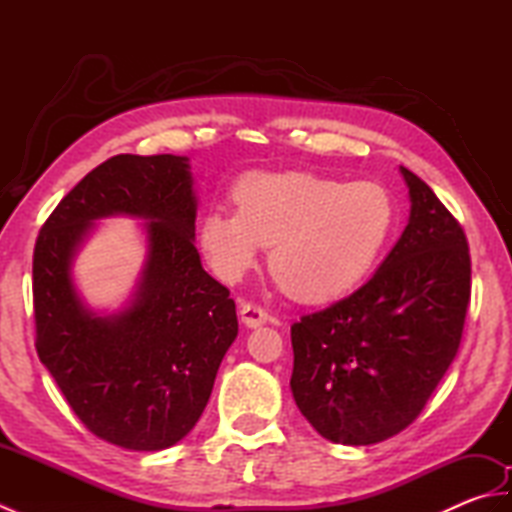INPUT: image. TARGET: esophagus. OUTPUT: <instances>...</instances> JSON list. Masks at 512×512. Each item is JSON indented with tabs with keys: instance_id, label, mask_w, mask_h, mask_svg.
<instances>
[{
	"instance_id": "esophagus-1",
	"label": "esophagus",
	"mask_w": 512,
	"mask_h": 512,
	"mask_svg": "<svg viewBox=\"0 0 512 512\" xmlns=\"http://www.w3.org/2000/svg\"><path fill=\"white\" fill-rule=\"evenodd\" d=\"M239 317H242V323L250 330L259 328V325H264L268 321V314L259 306H253V303H242V308H239Z\"/></svg>"
}]
</instances>
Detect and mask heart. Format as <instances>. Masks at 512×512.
I'll return each mask as SVG.
<instances>
[{
    "mask_svg": "<svg viewBox=\"0 0 512 512\" xmlns=\"http://www.w3.org/2000/svg\"><path fill=\"white\" fill-rule=\"evenodd\" d=\"M237 211L200 222V248L215 275L242 279L270 247L279 286L303 303L350 295L383 262L398 228L391 193L310 171L253 173L235 189Z\"/></svg>",
    "mask_w": 512,
    "mask_h": 512,
    "instance_id": "heart-1",
    "label": "heart"
}]
</instances>
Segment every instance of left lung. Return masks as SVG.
<instances>
[{
	"instance_id": "left-lung-1",
	"label": "left lung",
	"mask_w": 512,
	"mask_h": 512,
	"mask_svg": "<svg viewBox=\"0 0 512 512\" xmlns=\"http://www.w3.org/2000/svg\"><path fill=\"white\" fill-rule=\"evenodd\" d=\"M409 220L376 273L350 297L290 328V389L325 440L376 444L418 418L458 354L471 297L462 226L400 167Z\"/></svg>"
}]
</instances>
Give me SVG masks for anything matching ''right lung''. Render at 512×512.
<instances>
[{"label": "right lung", "mask_w": 512, "mask_h": 512, "mask_svg": "<svg viewBox=\"0 0 512 512\" xmlns=\"http://www.w3.org/2000/svg\"><path fill=\"white\" fill-rule=\"evenodd\" d=\"M187 156L121 154L90 171L43 224L32 259L37 354L94 436L129 451L180 442L211 398L237 336L235 301L195 248ZM105 216H132L146 259L123 309H92L73 279Z\"/></svg>", "instance_id": "obj_1"}]
</instances>
